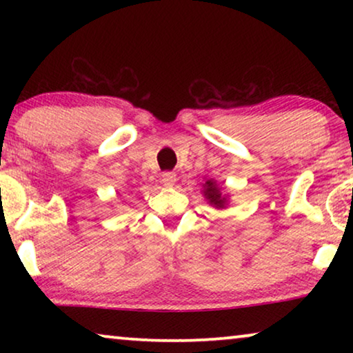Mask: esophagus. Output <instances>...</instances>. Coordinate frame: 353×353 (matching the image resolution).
<instances>
[{"instance_id": "1", "label": "esophagus", "mask_w": 353, "mask_h": 353, "mask_svg": "<svg viewBox=\"0 0 353 353\" xmlns=\"http://www.w3.org/2000/svg\"><path fill=\"white\" fill-rule=\"evenodd\" d=\"M162 183H163V186L172 188L176 183V175L173 172H163L162 173Z\"/></svg>"}]
</instances>
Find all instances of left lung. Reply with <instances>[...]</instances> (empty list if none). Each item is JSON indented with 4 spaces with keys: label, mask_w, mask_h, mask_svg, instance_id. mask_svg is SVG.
<instances>
[{
    "label": "left lung",
    "mask_w": 353,
    "mask_h": 353,
    "mask_svg": "<svg viewBox=\"0 0 353 353\" xmlns=\"http://www.w3.org/2000/svg\"><path fill=\"white\" fill-rule=\"evenodd\" d=\"M202 186H204V196L209 201V204L216 207V209H223L226 204V197L220 192L219 185L214 180H207Z\"/></svg>",
    "instance_id": "left-lung-1"
}]
</instances>
